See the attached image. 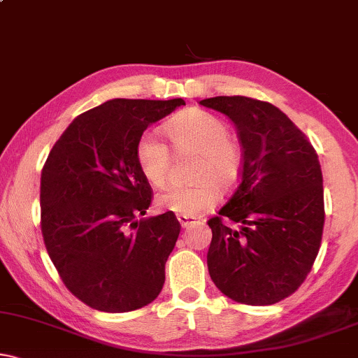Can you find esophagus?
<instances>
[{
	"label": "esophagus",
	"instance_id": "1",
	"mask_svg": "<svg viewBox=\"0 0 358 358\" xmlns=\"http://www.w3.org/2000/svg\"><path fill=\"white\" fill-rule=\"evenodd\" d=\"M178 222H180V226H182V227H188L196 221H194L193 217H188V216H178Z\"/></svg>",
	"mask_w": 358,
	"mask_h": 358
}]
</instances>
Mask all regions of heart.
I'll use <instances>...</instances> for the list:
<instances>
[{"mask_svg": "<svg viewBox=\"0 0 358 358\" xmlns=\"http://www.w3.org/2000/svg\"><path fill=\"white\" fill-rule=\"evenodd\" d=\"M175 150L196 154L192 178L196 183L171 185L157 194L159 209L180 216L194 217L211 208L219 193H227L241 178L244 154L234 137L229 136L227 124L216 114L198 108L178 113L165 126ZM137 165L142 175L155 187L166 182L170 154L159 137L147 132L137 142Z\"/></svg>", "mask_w": 358, "mask_h": 358, "instance_id": "heart-1", "label": "heart"}]
</instances>
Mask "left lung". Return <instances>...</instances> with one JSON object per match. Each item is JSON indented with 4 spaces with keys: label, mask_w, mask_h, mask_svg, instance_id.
Returning a JSON list of instances; mask_svg holds the SVG:
<instances>
[{
    "label": "left lung",
    "mask_w": 358,
    "mask_h": 358,
    "mask_svg": "<svg viewBox=\"0 0 358 358\" xmlns=\"http://www.w3.org/2000/svg\"><path fill=\"white\" fill-rule=\"evenodd\" d=\"M199 103L234 122L244 154L239 185L208 221L209 275L237 303L275 304L301 287L321 247L324 189L317 154L273 104L247 96Z\"/></svg>",
    "instance_id": "left-lung-1"
}]
</instances>
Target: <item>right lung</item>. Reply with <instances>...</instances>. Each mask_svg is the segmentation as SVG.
<instances>
[{
    "instance_id": "1",
    "label": "right lung",
    "mask_w": 358,
    "mask_h": 358,
    "mask_svg": "<svg viewBox=\"0 0 358 358\" xmlns=\"http://www.w3.org/2000/svg\"><path fill=\"white\" fill-rule=\"evenodd\" d=\"M182 104V98L109 99L76 116L47 157L42 237L62 282L90 308L134 311L162 292L182 226L173 213L137 221L154 194L136 147L152 122Z\"/></svg>"
}]
</instances>
